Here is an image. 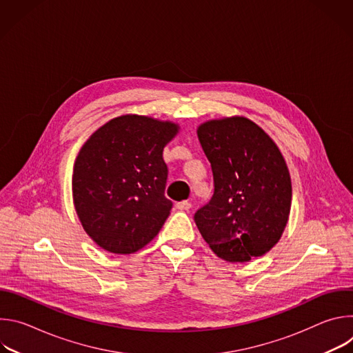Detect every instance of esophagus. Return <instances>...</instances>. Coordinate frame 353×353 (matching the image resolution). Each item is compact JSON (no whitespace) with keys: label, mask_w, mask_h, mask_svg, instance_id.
Segmentation results:
<instances>
[{"label":"esophagus","mask_w":353,"mask_h":353,"mask_svg":"<svg viewBox=\"0 0 353 353\" xmlns=\"http://www.w3.org/2000/svg\"><path fill=\"white\" fill-rule=\"evenodd\" d=\"M176 208L180 211H188L191 208V204L188 203V201H180V203L176 204Z\"/></svg>","instance_id":"34e87169"}]
</instances>
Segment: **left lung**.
<instances>
[{
    "label": "left lung",
    "mask_w": 353,
    "mask_h": 353,
    "mask_svg": "<svg viewBox=\"0 0 353 353\" xmlns=\"http://www.w3.org/2000/svg\"><path fill=\"white\" fill-rule=\"evenodd\" d=\"M196 135L208 158L215 191L194 221L214 253L228 263L261 257L286 228L292 181L272 138L243 116L208 120Z\"/></svg>",
    "instance_id": "8db88e82"
}]
</instances>
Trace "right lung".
<instances>
[{"instance_id": "right-lung-1", "label": "right lung", "mask_w": 353, "mask_h": 353, "mask_svg": "<svg viewBox=\"0 0 353 353\" xmlns=\"http://www.w3.org/2000/svg\"><path fill=\"white\" fill-rule=\"evenodd\" d=\"M180 125L124 114L99 127L74 163L72 199L88 236L113 254H132L162 229L172 201L165 196L163 148Z\"/></svg>"}]
</instances>
